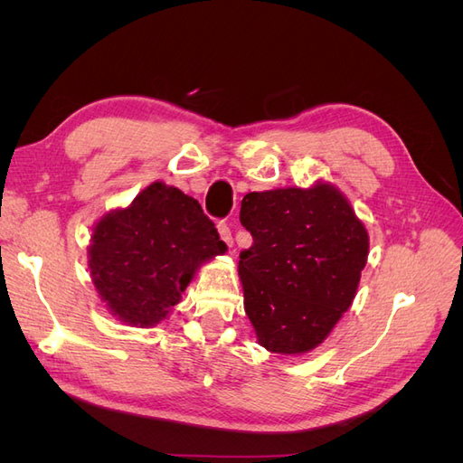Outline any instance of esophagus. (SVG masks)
Here are the masks:
<instances>
[{
	"label": "esophagus",
	"instance_id": "esophagus-1",
	"mask_svg": "<svg viewBox=\"0 0 463 463\" xmlns=\"http://www.w3.org/2000/svg\"><path fill=\"white\" fill-rule=\"evenodd\" d=\"M218 233H220L223 243H226L228 247H233V237H232V230H230L228 223L220 222V223H218Z\"/></svg>",
	"mask_w": 463,
	"mask_h": 463
}]
</instances>
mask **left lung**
<instances>
[{
	"label": "left lung",
	"mask_w": 463,
	"mask_h": 463,
	"mask_svg": "<svg viewBox=\"0 0 463 463\" xmlns=\"http://www.w3.org/2000/svg\"><path fill=\"white\" fill-rule=\"evenodd\" d=\"M241 226L245 313L257 342L279 355H301L325 342L352 307L369 257V232L330 181L247 193Z\"/></svg>",
	"instance_id": "1"
}]
</instances>
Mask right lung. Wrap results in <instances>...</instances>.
<instances>
[{
    "mask_svg": "<svg viewBox=\"0 0 463 463\" xmlns=\"http://www.w3.org/2000/svg\"><path fill=\"white\" fill-rule=\"evenodd\" d=\"M89 272L111 317L152 328L170 317L204 262L228 245L197 199L164 181H152L128 206L96 220Z\"/></svg>",
    "mask_w": 463,
    "mask_h": 463,
    "instance_id": "right-lung-1",
    "label": "right lung"
}]
</instances>
